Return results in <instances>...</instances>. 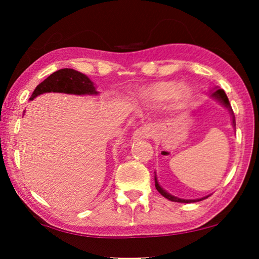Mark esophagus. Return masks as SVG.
I'll use <instances>...</instances> for the list:
<instances>
[{"mask_svg": "<svg viewBox=\"0 0 259 259\" xmlns=\"http://www.w3.org/2000/svg\"><path fill=\"white\" fill-rule=\"evenodd\" d=\"M138 134H139V136H141L143 138L152 137V134H153V126L147 125V126L141 127V128L138 131Z\"/></svg>", "mask_w": 259, "mask_h": 259, "instance_id": "obj_1", "label": "esophagus"}]
</instances>
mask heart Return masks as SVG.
<instances>
[{
  "mask_svg": "<svg viewBox=\"0 0 259 259\" xmlns=\"http://www.w3.org/2000/svg\"><path fill=\"white\" fill-rule=\"evenodd\" d=\"M176 86L172 82H161L154 84L141 93L144 100L151 102H160L167 100L173 95L177 101H185L190 98V91L186 87H178L176 92Z\"/></svg>",
  "mask_w": 259,
  "mask_h": 259,
  "instance_id": "1",
  "label": "heart"
}]
</instances>
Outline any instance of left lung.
<instances>
[{
  "label": "left lung",
  "mask_w": 259,
  "mask_h": 259,
  "mask_svg": "<svg viewBox=\"0 0 259 259\" xmlns=\"http://www.w3.org/2000/svg\"><path fill=\"white\" fill-rule=\"evenodd\" d=\"M211 97H212V98H214V99H217L218 101H221L222 104L224 105L225 107L229 109L230 113H231V115H232V126H233V127H236L235 115H233V112H232L231 105H230V101H229L228 97H226L225 92L223 91V90H214L213 92H211ZM154 180H155V189L158 190V192L160 193L162 197L167 198V199H168V200H171V201H177V203H194V201H199V200L206 199V198L208 197V196H206V197H204V198H200V199H180V198H177V197H175V196H172V194L167 193L164 189H162V187H161L160 185H159V183H158V180H157V176L154 177Z\"/></svg>",
  "instance_id": "obj_1"
}]
</instances>
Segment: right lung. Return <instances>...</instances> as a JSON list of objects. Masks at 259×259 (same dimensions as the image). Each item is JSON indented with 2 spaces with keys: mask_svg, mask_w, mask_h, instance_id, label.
<instances>
[{
  "mask_svg": "<svg viewBox=\"0 0 259 259\" xmlns=\"http://www.w3.org/2000/svg\"><path fill=\"white\" fill-rule=\"evenodd\" d=\"M49 92L76 95L99 94L90 77L70 68H63L51 74L47 79L42 81L40 84H37L29 100H33L37 95L49 93Z\"/></svg>",
  "mask_w": 259,
  "mask_h": 259,
  "instance_id": "1",
  "label": "right lung"
}]
</instances>
